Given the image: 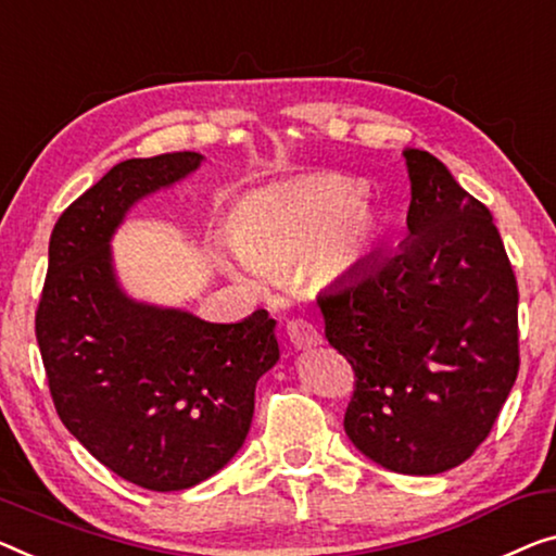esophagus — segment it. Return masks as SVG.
Returning <instances> with one entry per match:
<instances>
[{
	"label": "esophagus",
	"instance_id": "esophagus-1",
	"mask_svg": "<svg viewBox=\"0 0 556 556\" xmlns=\"http://www.w3.org/2000/svg\"><path fill=\"white\" fill-rule=\"evenodd\" d=\"M287 337H289V342H292L294 350H309V346L321 342V334L317 331V327L306 319L289 321Z\"/></svg>",
	"mask_w": 556,
	"mask_h": 556
}]
</instances>
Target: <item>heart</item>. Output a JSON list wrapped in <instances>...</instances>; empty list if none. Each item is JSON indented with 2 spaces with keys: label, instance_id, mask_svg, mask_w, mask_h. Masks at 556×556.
I'll use <instances>...</instances> for the list:
<instances>
[{
  "label": "heart",
  "instance_id": "heart-1",
  "mask_svg": "<svg viewBox=\"0 0 556 556\" xmlns=\"http://www.w3.org/2000/svg\"><path fill=\"white\" fill-rule=\"evenodd\" d=\"M359 185L319 174L285 187L247 194L235 210L229 237L244 264L225 262L237 279L262 287L309 260L319 281L344 277L364 260L377 235V217L359 199Z\"/></svg>",
  "mask_w": 556,
  "mask_h": 556
}]
</instances>
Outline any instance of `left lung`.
I'll use <instances>...</instances> for the list:
<instances>
[{
  "mask_svg": "<svg viewBox=\"0 0 556 556\" xmlns=\"http://www.w3.org/2000/svg\"><path fill=\"white\" fill-rule=\"evenodd\" d=\"M409 239L317 304L354 369L344 432L400 475H439L490 437L519 371V289L492 214L429 152L404 149Z\"/></svg>",
  "mask_w": 556,
  "mask_h": 556,
  "instance_id": "1",
  "label": "left lung"
}]
</instances>
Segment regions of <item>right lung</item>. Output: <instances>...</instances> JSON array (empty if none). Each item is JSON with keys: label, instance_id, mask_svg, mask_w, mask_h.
<instances>
[{"label": "right lung", "instance_id": "obj_1", "mask_svg": "<svg viewBox=\"0 0 556 556\" xmlns=\"http://www.w3.org/2000/svg\"><path fill=\"white\" fill-rule=\"evenodd\" d=\"M197 152L127 160L72 202L49 237L35 331L62 425L127 482L189 490L244 444L256 379L279 359L277 321L256 309L212 325L129 300L110 239L139 199L185 179Z\"/></svg>", "mask_w": 556, "mask_h": 556}]
</instances>
